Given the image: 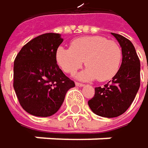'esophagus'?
Segmentation results:
<instances>
[{
  "mask_svg": "<svg viewBox=\"0 0 148 148\" xmlns=\"http://www.w3.org/2000/svg\"><path fill=\"white\" fill-rule=\"evenodd\" d=\"M75 85H76V86H78V87H83V86H85L84 84H82V83H78V82H76Z\"/></svg>",
  "mask_w": 148,
  "mask_h": 148,
  "instance_id": "34e87169",
  "label": "esophagus"
}]
</instances>
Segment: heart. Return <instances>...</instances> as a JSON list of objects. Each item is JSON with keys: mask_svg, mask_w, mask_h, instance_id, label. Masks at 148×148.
<instances>
[{"mask_svg": "<svg viewBox=\"0 0 148 148\" xmlns=\"http://www.w3.org/2000/svg\"><path fill=\"white\" fill-rule=\"evenodd\" d=\"M56 62L61 69L69 74L82 67L85 61L86 69L77 75L80 80L100 82L110 80L118 72L122 62V49L114 40L102 36H85L74 40L71 48L59 47Z\"/></svg>", "mask_w": 148, "mask_h": 148, "instance_id": "obj_1", "label": "heart"}]
</instances>
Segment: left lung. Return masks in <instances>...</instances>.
<instances>
[{"label":"left lung","instance_id":"left-lung-1","mask_svg":"<svg viewBox=\"0 0 148 148\" xmlns=\"http://www.w3.org/2000/svg\"><path fill=\"white\" fill-rule=\"evenodd\" d=\"M121 48L123 59L116 76L103 87H96L88 101L92 111L103 117H116L129 108L140 86V62L133 44L125 37L113 33Z\"/></svg>","mask_w":148,"mask_h":148}]
</instances>
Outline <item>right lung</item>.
<instances>
[{
    "label": "right lung",
    "mask_w": 148,
    "mask_h": 148,
    "mask_svg": "<svg viewBox=\"0 0 148 148\" xmlns=\"http://www.w3.org/2000/svg\"><path fill=\"white\" fill-rule=\"evenodd\" d=\"M63 39L59 33H45L30 40L14 62V89L20 105L35 116L56 114L75 83L56 62V50Z\"/></svg>",
    "instance_id": "right-lung-1"
}]
</instances>
